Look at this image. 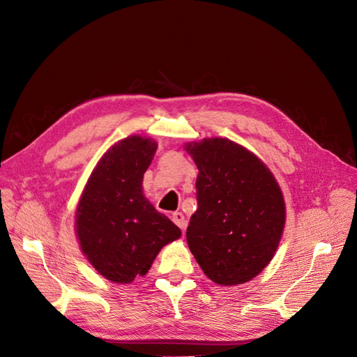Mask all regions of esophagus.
Returning <instances> with one entry per match:
<instances>
[{
	"label": "esophagus",
	"mask_w": 357,
	"mask_h": 357,
	"mask_svg": "<svg viewBox=\"0 0 357 357\" xmlns=\"http://www.w3.org/2000/svg\"><path fill=\"white\" fill-rule=\"evenodd\" d=\"M172 218H173V222H174L180 229H184V228H185V222H188V220H185V218H184V215H183L181 212H174Z\"/></svg>",
	"instance_id": "1"
}]
</instances>
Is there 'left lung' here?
<instances>
[{"label": "left lung", "mask_w": 357, "mask_h": 357, "mask_svg": "<svg viewBox=\"0 0 357 357\" xmlns=\"http://www.w3.org/2000/svg\"><path fill=\"white\" fill-rule=\"evenodd\" d=\"M199 174L197 209L188 244L218 284H241L273 259L284 227V202L268 168L227 138L188 145Z\"/></svg>", "instance_id": "obj_1"}]
</instances>
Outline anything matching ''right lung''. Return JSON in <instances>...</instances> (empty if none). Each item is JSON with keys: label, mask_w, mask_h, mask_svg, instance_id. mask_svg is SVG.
<instances>
[{"label": "right lung", "mask_w": 357, "mask_h": 357, "mask_svg": "<svg viewBox=\"0 0 357 357\" xmlns=\"http://www.w3.org/2000/svg\"><path fill=\"white\" fill-rule=\"evenodd\" d=\"M157 144L133 135L113 145L94 168L77 209V235L93 267L116 283L146 275L160 250L181 235L142 193Z\"/></svg>", "instance_id": "add662e5"}]
</instances>
